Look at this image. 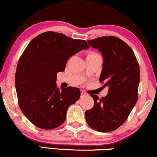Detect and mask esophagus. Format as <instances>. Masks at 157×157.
<instances>
[{"mask_svg":"<svg viewBox=\"0 0 157 157\" xmlns=\"http://www.w3.org/2000/svg\"><path fill=\"white\" fill-rule=\"evenodd\" d=\"M87 95V93L85 92V91H83V90H81V97H84V96H85Z\"/></svg>","mask_w":157,"mask_h":157,"instance_id":"1","label":"esophagus"}]
</instances>
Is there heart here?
<instances>
[{
  "label": "heart",
  "instance_id": "b5f03b06",
  "mask_svg": "<svg viewBox=\"0 0 157 157\" xmlns=\"http://www.w3.org/2000/svg\"><path fill=\"white\" fill-rule=\"evenodd\" d=\"M96 55H97L96 53H89L88 54V56H96Z\"/></svg>",
  "mask_w": 157,
  "mask_h": 157
}]
</instances>
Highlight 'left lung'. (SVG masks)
Masks as SVG:
<instances>
[{"instance_id": "8db88e82", "label": "left lung", "mask_w": 157, "mask_h": 157, "mask_svg": "<svg viewBox=\"0 0 157 157\" xmlns=\"http://www.w3.org/2000/svg\"><path fill=\"white\" fill-rule=\"evenodd\" d=\"M88 43L101 53L104 62L99 81L109 90L101 99L90 95L94 106L85 112V120L97 131L112 132L125 122L138 101L139 65L131 48L118 37H101Z\"/></svg>"}]
</instances>
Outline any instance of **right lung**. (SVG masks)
<instances>
[{
    "instance_id": "right-lung-1",
    "label": "right lung",
    "mask_w": 157,
    "mask_h": 157,
    "mask_svg": "<svg viewBox=\"0 0 157 157\" xmlns=\"http://www.w3.org/2000/svg\"><path fill=\"white\" fill-rule=\"evenodd\" d=\"M89 45L84 40L45 32L33 39L19 59L15 87L20 109L37 128L51 130L66 120L67 109L80 98V89L59 88L57 73L68 59Z\"/></svg>"
}]
</instances>
